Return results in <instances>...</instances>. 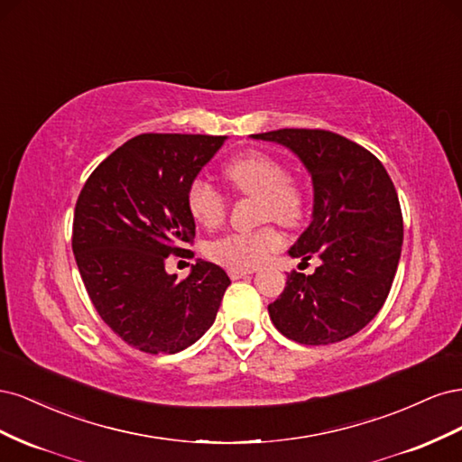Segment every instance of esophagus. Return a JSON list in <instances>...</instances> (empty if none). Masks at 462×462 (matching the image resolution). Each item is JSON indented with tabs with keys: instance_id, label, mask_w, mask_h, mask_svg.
Masks as SVG:
<instances>
[{
	"instance_id": "34e87169",
	"label": "esophagus",
	"mask_w": 462,
	"mask_h": 462,
	"mask_svg": "<svg viewBox=\"0 0 462 462\" xmlns=\"http://www.w3.org/2000/svg\"><path fill=\"white\" fill-rule=\"evenodd\" d=\"M256 270L254 268H229L227 273L231 279H239V277H245V275H253Z\"/></svg>"
}]
</instances>
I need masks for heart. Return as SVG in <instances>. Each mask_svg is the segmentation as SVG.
Here are the masks:
<instances>
[{
	"mask_svg": "<svg viewBox=\"0 0 462 462\" xmlns=\"http://www.w3.org/2000/svg\"><path fill=\"white\" fill-rule=\"evenodd\" d=\"M231 189L245 197H256L258 217L295 226L304 212L302 190L287 180L285 165L265 152L248 150L223 167ZM190 216L204 227H216L226 217L227 202L223 194L204 179L192 180L187 192ZM283 239L273 227L254 233H233L208 245V256L229 268H256L282 246Z\"/></svg>",
	"mask_w": 462,
	"mask_h": 462,
	"instance_id": "1",
	"label": "heart"
}]
</instances>
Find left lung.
<instances>
[{
    "instance_id": "obj_1",
    "label": "left lung",
    "mask_w": 462,
    "mask_h": 462,
    "mask_svg": "<svg viewBox=\"0 0 462 462\" xmlns=\"http://www.w3.org/2000/svg\"><path fill=\"white\" fill-rule=\"evenodd\" d=\"M295 153L312 180V219L291 258L321 260L312 275L291 273L270 306L273 326L302 345L351 337L382 310L402 246L393 180L374 153L319 129L250 134Z\"/></svg>"
}]
</instances>
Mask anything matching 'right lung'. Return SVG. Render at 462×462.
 <instances>
[{
  "label": "right lung",
  "instance_id": "add662e5",
  "mask_svg": "<svg viewBox=\"0 0 462 462\" xmlns=\"http://www.w3.org/2000/svg\"><path fill=\"white\" fill-rule=\"evenodd\" d=\"M227 136L138 134L96 167L73 219V254L97 314L150 355H175L212 328L231 279L197 260L183 282L170 254L194 243L187 192Z\"/></svg>",
  "mask_w": 462,
  "mask_h": 462
}]
</instances>
